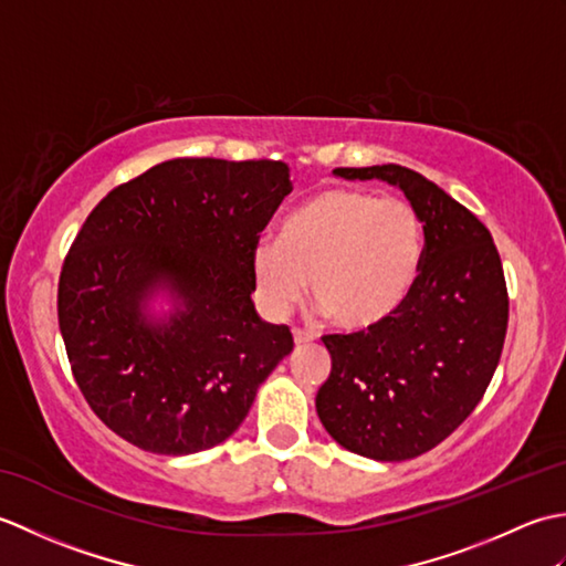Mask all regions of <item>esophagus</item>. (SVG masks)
<instances>
[{
	"label": "esophagus",
	"instance_id": "34e87169",
	"mask_svg": "<svg viewBox=\"0 0 566 566\" xmlns=\"http://www.w3.org/2000/svg\"><path fill=\"white\" fill-rule=\"evenodd\" d=\"M292 333H294V343H296V345H306V343L314 340V335L306 333V331H302V328H294Z\"/></svg>",
	"mask_w": 566,
	"mask_h": 566
}]
</instances>
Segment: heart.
Masks as SVG:
<instances>
[{
	"mask_svg": "<svg viewBox=\"0 0 566 566\" xmlns=\"http://www.w3.org/2000/svg\"><path fill=\"white\" fill-rule=\"evenodd\" d=\"M423 252V221L411 201L355 187H328L284 221L280 240L252 248V280L270 314L311 298L333 326L371 331L411 294Z\"/></svg>",
	"mask_w": 566,
	"mask_h": 566,
	"instance_id": "obj_1",
	"label": "heart"
}]
</instances>
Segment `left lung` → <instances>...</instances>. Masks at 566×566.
I'll list each match as a JSON object with an SVG mask.
<instances>
[{"instance_id":"8db88e82","label":"left lung","mask_w":566,"mask_h":566,"mask_svg":"<svg viewBox=\"0 0 566 566\" xmlns=\"http://www.w3.org/2000/svg\"><path fill=\"white\" fill-rule=\"evenodd\" d=\"M399 187L423 221L411 294L371 331L323 335L333 367L316 394L323 428L345 450L401 462L460 428L499 367L509 292L489 228L436 182L401 165L335 167Z\"/></svg>"}]
</instances>
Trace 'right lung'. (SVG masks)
I'll return each instance as SVG.
<instances>
[{
	"instance_id": "1",
	"label": "right lung",
	"mask_w": 566,
	"mask_h": 566,
	"mask_svg": "<svg viewBox=\"0 0 566 566\" xmlns=\"http://www.w3.org/2000/svg\"><path fill=\"white\" fill-rule=\"evenodd\" d=\"M292 191L282 160L177 158L112 189L72 243L57 323L77 387L140 450L195 454L231 438L292 353L250 294L252 248ZM167 291L170 317L147 316Z\"/></svg>"
}]
</instances>
